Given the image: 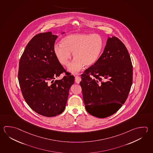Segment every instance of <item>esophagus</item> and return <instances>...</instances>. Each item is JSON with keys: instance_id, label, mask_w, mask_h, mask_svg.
I'll return each instance as SVG.
<instances>
[{"instance_id": "1", "label": "esophagus", "mask_w": 153, "mask_h": 153, "mask_svg": "<svg viewBox=\"0 0 153 153\" xmlns=\"http://www.w3.org/2000/svg\"><path fill=\"white\" fill-rule=\"evenodd\" d=\"M81 81V78L80 77H79V76H76L75 77V82L76 83L79 84L80 83V82Z\"/></svg>"}]
</instances>
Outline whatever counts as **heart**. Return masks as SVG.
Segmentation results:
<instances>
[{
	"label": "heart",
	"mask_w": 153,
	"mask_h": 153,
	"mask_svg": "<svg viewBox=\"0 0 153 153\" xmlns=\"http://www.w3.org/2000/svg\"><path fill=\"white\" fill-rule=\"evenodd\" d=\"M104 42L97 34L77 33L66 36L61 40V44L53 46V52L59 62L68 66L71 59V54L75 58L70 64L68 70L76 74L84 65L90 66L95 64L103 52Z\"/></svg>",
	"instance_id": "1"
}]
</instances>
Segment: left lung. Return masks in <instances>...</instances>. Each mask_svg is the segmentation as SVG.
Segmentation results:
<instances>
[{
  "mask_svg": "<svg viewBox=\"0 0 153 153\" xmlns=\"http://www.w3.org/2000/svg\"><path fill=\"white\" fill-rule=\"evenodd\" d=\"M87 111L98 118L112 115L126 101L133 83V65L124 44L108 38L98 61L81 75Z\"/></svg>",
  "mask_w": 153,
  "mask_h": 153,
  "instance_id": "1",
  "label": "left lung"
}]
</instances>
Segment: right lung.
<instances>
[{
  "instance_id": "add662e5",
  "label": "right lung",
  "mask_w": 153,
  "mask_h": 153,
  "mask_svg": "<svg viewBox=\"0 0 153 153\" xmlns=\"http://www.w3.org/2000/svg\"><path fill=\"white\" fill-rule=\"evenodd\" d=\"M57 37L51 32L36 35L19 61L18 81L24 98L36 113L46 117L63 112L75 81L74 76L67 74L63 79L55 81L66 71L53 52Z\"/></svg>"
}]
</instances>
